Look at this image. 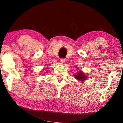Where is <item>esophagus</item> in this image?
<instances>
[{
	"mask_svg": "<svg viewBox=\"0 0 123 123\" xmlns=\"http://www.w3.org/2000/svg\"><path fill=\"white\" fill-rule=\"evenodd\" d=\"M60 62L61 63H64L65 62V60L64 58H61Z\"/></svg>",
	"mask_w": 123,
	"mask_h": 123,
	"instance_id": "obj_1",
	"label": "esophagus"
}]
</instances>
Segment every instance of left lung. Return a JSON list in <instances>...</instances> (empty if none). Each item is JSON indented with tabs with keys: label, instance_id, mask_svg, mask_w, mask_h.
<instances>
[{
	"label": "left lung",
	"instance_id": "obj_1",
	"mask_svg": "<svg viewBox=\"0 0 123 123\" xmlns=\"http://www.w3.org/2000/svg\"><path fill=\"white\" fill-rule=\"evenodd\" d=\"M74 76H75L74 77H75L76 79L80 80V81H83V80H86V78H87V77H86V75H84V74H83L82 72H78L77 74H74Z\"/></svg>",
	"mask_w": 123,
	"mask_h": 123
}]
</instances>
